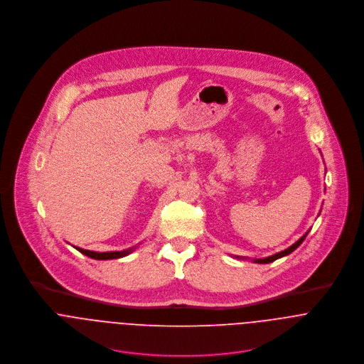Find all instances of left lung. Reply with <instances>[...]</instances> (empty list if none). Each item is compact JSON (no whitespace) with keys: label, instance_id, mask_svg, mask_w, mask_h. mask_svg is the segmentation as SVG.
I'll return each mask as SVG.
<instances>
[{"label":"left lung","instance_id":"8db88e82","mask_svg":"<svg viewBox=\"0 0 364 364\" xmlns=\"http://www.w3.org/2000/svg\"><path fill=\"white\" fill-rule=\"evenodd\" d=\"M309 234V232H307ZM307 234H304L296 244H293L291 247H289L287 250H284V251H282V252H279V254H274V255H272V257H267V258H263V259H255L257 263H269V262H273V260L279 259V258H282V257H286V255H289V254H291L297 247H300V244L306 240V237H307Z\"/></svg>","mask_w":364,"mask_h":364}]
</instances>
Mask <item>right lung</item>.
I'll return each instance as SVG.
<instances>
[{
    "mask_svg": "<svg viewBox=\"0 0 364 364\" xmlns=\"http://www.w3.org/2000/svg\"><path fill=\"white\" fill-rule=\"evenodd\" d=\"M75 250H78L81 254H84V255L92 258V259L100 260L117 259V258H122V257L129 255V254L133 251V248H129V250H126V251H116V252H94V251L81 250V248H77V247H75Z\"/></svg>",
    "mask_w": 364,
    "mask_h": 364,
    "instance_id": "1",
    "label": "right lung"
}]
</instances>
